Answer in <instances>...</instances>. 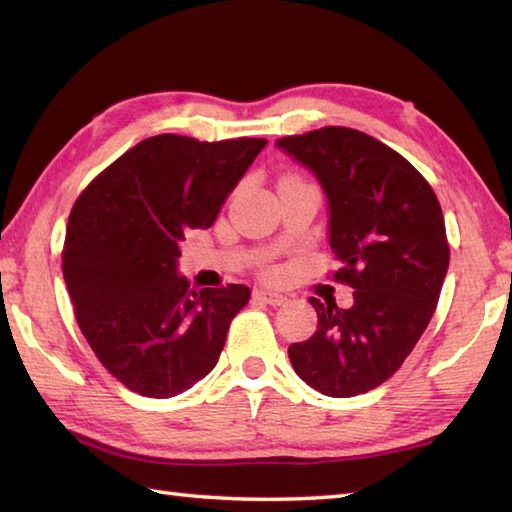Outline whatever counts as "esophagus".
Listing matches in <instances>:
<instances>
[{"mask_svg":"<svg viewBox=\"0 0 512 512\" xmlns=\"http://www.w3.org/2000/svg\"><path fill=\"white\" fill-rule=\"evenodd\" d=\"M255 298H257V300H262V302H266V305H271V307L282 305V302L287 300V296H282L280 291H275V289H266V287H257V289H255Z\"/></svg>","mask_w":512,"mask_h":512,"instance_id":"1","label":"esophagus"}]
</instances>
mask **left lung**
Masks as SVG:
<instances>
[{
  "mask_svg": "<svg viewBox=\"0 0 512 512\" xmlns=\"http://www.w3.org/2000/svg\"><path fill=\"white\" fill-rule=\"evenodd\" d=\"M275 146L314 173L327 198L336 280L352 307L309 298L311 339L289 345L302 381L329 397L368 393L409 357L436 311L449 246L443 210L411 162L354 128L327 126Z\"/></svg>",
  "mask_w": 512,
  "mask_h": 512,
  "instance_id": "left-lung-1",
  "label": "left lung"
}]
</instances>
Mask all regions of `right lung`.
<instances>
[{
    "mask_svg": "<svg viewBox=\"0 0 512 512\" xmlns=\"http://www.w3.org/2000/svg\"><path fill=\"white\" fill-rule=\"evenodd\" d=\"M264 146L155 135L74 203L63 250L69 298L92 352L131 391L180 395L219 361L250 289H192L178 273V244L189 228H210Z\"/></svg>",
    "mask_w": 512,
    "mask_h": 512,
    "instance_id": "obj_1",
    "label": "right lung"
}]
</instances>
